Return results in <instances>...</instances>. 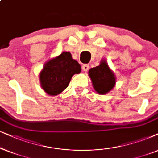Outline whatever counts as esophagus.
Segmentation results:
<instances>
[{
    "mask_svg": "<svg viewBox=\"0 0 158 158\" xmlns=\"http://www.w3.org/2000/svg\"><path fill=\"white\" fill-rule=\"evenodd\" d=\"M82 69H83L84 71H88V69H89V65H88V64H83Z\"/></svg>",
    "mask_w": 158,
    "mask_h": 158,
    "instance_id": "esophagus-1",
    "label": "esophagus"
}]
</instances>
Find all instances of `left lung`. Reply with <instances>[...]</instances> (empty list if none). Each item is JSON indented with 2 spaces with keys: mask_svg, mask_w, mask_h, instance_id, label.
Masks as SVG:
<instances>
[{
  "mask_svg": "<svg viewBox=\"0 0 158 158\" xmlns=\"http://www.w3.org/2000/svg\"><path fill=\"white\" fill-rule=\"evenodd\" d=\"M88 73L93 88L98 94H106L115 87L116 82L115 73L105 59L101 60L99 66L90 69Z\"/></svg>",
  "mask_w": 158,
  "mask_h": 158,
  "instance_id": "1",
  "label": "left lung"
}]
</instances>
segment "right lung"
Segmentation results:
<instances>
[{"mask_svg": "<svg viewBox=\"0 0 158 158\" xmlns=\"http://www.w3.org/2000/svg\"><path fill=\"white\" fill-rule=\"evenodd\" d=\"M81 71V66L73 59L71 52H63L44 65L39 74L41 87L49 95H58L66 89L73 76Z\"/></svg>", "mask_w": 158, "mask_h": 158, "instance_id": "right-lung-1", "label": "right lung"}]
</instances>
